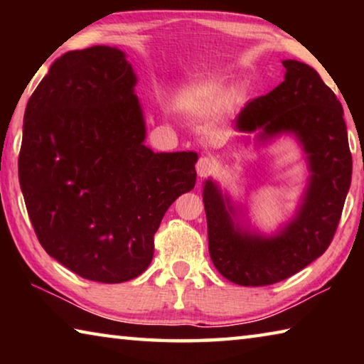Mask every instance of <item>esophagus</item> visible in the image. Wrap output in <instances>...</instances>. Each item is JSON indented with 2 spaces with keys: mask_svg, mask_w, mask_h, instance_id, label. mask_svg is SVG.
<instances>
[{
  "mask_svg": "<svg viewBox=\"0 0 364 364\" xmlns=\"http://www.w3.org/2000/svg\"><path fill=\"white\" fill-rule=\"evenodd\" d=\"M213 168H215V162L210 157H200L199 162H197V165H196V171L200 178L210 175Z\"/></svg>",
  "mask_w": 364,
  "mask_h": 364,
  "instance_id": "1",
  "label": "esophagus"
}]
</instances>
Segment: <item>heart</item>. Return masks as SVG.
<instances>
[{
	"mask_svg": "<svg viewBox=\"0 0 364 364\" xmlns=\"http://www.w3.org/2000/svg\"><path fill=\"white\" fill-rule=\"evenodd\" d=\"M220 88V80H199V82L191 83L186 88L180 91V95H178V102H180L181 106H194V104L212 100V97L217 96Z\"/></svg>",
	"mask_w": 364,
	"mask_h": 364,
	"instance_id": "1",
	"label": "heart"
}]
</instances>
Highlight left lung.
I'll list each match as a JSON object with an SVG mask.
<instances>
[{
  "label": "left lung",
  "instance_id": "left-lung-1",
  "mask_svg": "<svg viewBox=\"0 0 364 364\" xmlns=\"http://www.w3.org/2000/svg\"><path fill=\"white\" fill-rule=\"evenodd\" d=\"M282 65L284 82L245 104L234 128L255 134L258 147L282 134L297 139L310 175L294 217L274 234H263L250 225L247 207L234 202L217 181L207 178L202 186L210 258L221 276L239 286L274 284L321 257L334 237L352 183L341 102L313 67L294 59Z\"/></svg>",
  "mask_w": 364,
  "mask_h": 364
}]
</instances>
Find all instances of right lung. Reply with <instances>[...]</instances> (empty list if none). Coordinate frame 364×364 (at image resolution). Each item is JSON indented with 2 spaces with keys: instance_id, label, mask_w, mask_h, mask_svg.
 <instances>
[{
  "instance_id": "obj_1",
  "label": "right lung",
  "mask_w": 364,
  "mask_h": 364,
  "mask_svg": "<svg viewBox=\"0 0 364 364\" xmlns=\"http://www.w3.org/2000/svg\"><path fill=\"white\" fill-rule=\"evenodd\" d=\"M119 48L69 51L23 115L19 183L40 244L85 279L117 284L149 267L165 212L196 184L197 152H154Z\"/></svg>"
}]
</instances>
